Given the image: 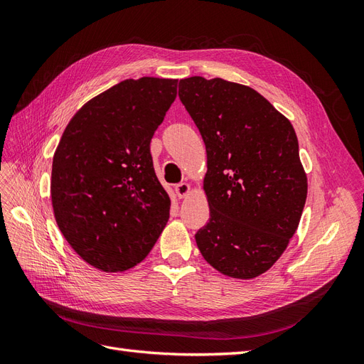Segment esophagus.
Instances as JSON below:
<instances>
[{
  "mask_svg": "<svg viewBox=\"0 0 364 364\" xmlns=\"http://www.w3.org/2000/svg\"><path fill=\"white\" fill-rule=\"evenodd\" d=\"M174 191H176V196L179 197V199H183V197H186L190 194L191 191V186L186 183V182H181L174 186Z\"/></svg>",
  "mask_w": 364,
  "mask_h": 364,
  "instance_id": "obj_1",
  "label": "esophagus"
}]
</instances>
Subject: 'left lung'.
Returning a JSON list of instances; mask_svg holds the SVG:
<instances>
[{"label":"left lung","instance_id":"8db88e82","mask_svg":"<svg viewBox=\"0 0 364 364\" xmlns=\"http://www.w3.org/2000/svg\"><path fill=\"white\" fill-rule=\"evenodd\" d=\"M179 98L206 147L209 222L197 247L226 277L257 278L287 249L305 206L296 132L259 92L220 77L182 79Z\"/></svg>","mask_w":364,"mask_h":364}]
</instances>
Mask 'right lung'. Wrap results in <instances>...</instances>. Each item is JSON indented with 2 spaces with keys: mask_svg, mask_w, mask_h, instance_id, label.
Wrapping results in <instances>:
<instances>
[{
  "mask_svg": "<svg viewBox=\"0 0 364 364\" xmlns=\"http://www.w3.org/2000/svg\"><path fill=\"white\" fill-rule=\"evenodd\" d=\"M178 95V79L141 77L85 103L53 156L51 205L62 235L85 262L124 272L144 259L170 217L150 141Z\"/></svg>",
  "mask_w": 364,
  "mask_h": 364,
  "instance_id": "right-lung-1",
  "label": "right lung"
}]
</instances>
